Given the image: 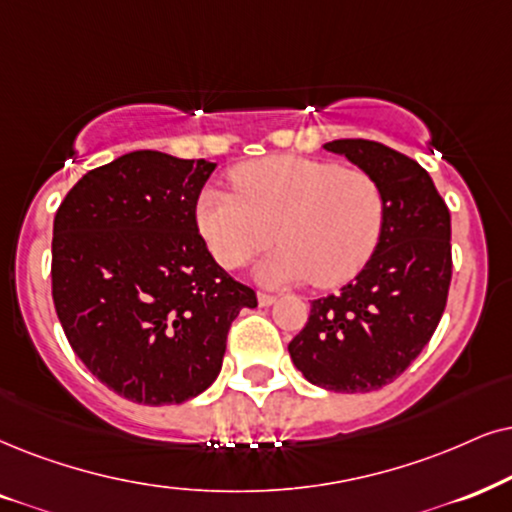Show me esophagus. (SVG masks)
Segmentation results:
<instances>
[{
	"mask_svg": "<svg viewBox=\"0 0 512 512\" xmlns=\"http://www.w3.org/2000/svg\"><path fill=\"white\" fill-rule=\"evenodd\" d=\"M257 302L262 304V307H269V304L276 302V295H269V293H260L257 295Z\"/></svg>",
	"mask_w": 512,
	"mask_h": 512,
	"instance_id": "esophagus-1",
	"label": "esophagus"
}]
</instances>
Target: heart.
<instances>
[{"mask_svg": "<svg viewBox=\"0 0 512 512\" xmlns=\"http://www.w3.org/2000/svg\"><path fill=\"white\" fill-rule=\"evenodd\" d=\"M231 181L236 193H200V236L226 269L248 264L274 238L283 241L257 269L269 286L307 278L338 286L359 274L383 234V189L357 167L274 155L236 167Z\"/></svg>", "mask_w": 512, "mask_h": 512, "instance_id": "heart-1", "label": "heart"}]
</instances>
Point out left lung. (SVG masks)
Instances as JSON below:
<instances>
[{"mask_svg":"<svg viewBox=\"0 0 512 512\" xmlns=\"http://www.w3.org/2000/svg\"><path fill=\"white\" fill-rule=\"evenodd\" d=\"M323 148L378 181L385 224L357 278L312 302L288 352L312 385L373 392L411 366L442 319L451 283V215L430 174L409 155L366 139L328 141Z\"/></svg>","mask_w":512,"mask_h":512,"instance_id":"8db88e82","label":"left lung"}]
</instances>
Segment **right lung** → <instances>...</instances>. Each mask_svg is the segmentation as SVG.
Returning a JSON list of instances; mask_svg holds the SVG:
<instances>
[{
  "label": "right lung",
  "mask_w": 512,
  "mask_h": 512,
  "mask_svg": "<svg viewBox=\"0 0 512 512\" xmlns=\"http://www.w3.org/2000/svg\"><path fill=\"white\" fill-rule=\"evenodd\" d=\"M215 163L134 151L89 170L54 217L51 295L82 364L120 397L181 404L215 383L255 290L215 262L196 205Z\"/></svg>",
  "instance_id": "right-lung-1"
}]
</instances>
